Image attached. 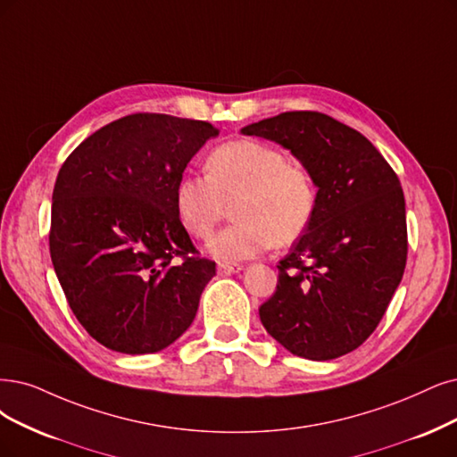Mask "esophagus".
Returning a JSON list of instances; mask_svg holds the SVG:
<instances>
[{"label":"esophagus","instance_id":"esophagus-1","mask_svg":"<svg viewBox=\"0 0 457 457\" xmlns=\"http://www.w3.org/2000/svg\"><path fill=\"white\" fill-rule=\"evenodd\" d=\"M218 275H231V273H239L243 265L239 263H218Z\"/></svg>","mask_w":457,"mask_h":457}]
</instances>
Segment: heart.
Returning <instances> with one entry per match:
<instances>
[{
	"instance_id": "obj_1",
	"label": "heart",
	"mask_w": 457,
	"mask_h": 457,
	"mask_svg": "<svg viewBox=\"0 0 457 457\" xmlns=\"http://www.w3.org/2000/svg\"><path fill=\"white\" fill-rule=\"evenodd\" d=\"M231 205L235 224L216 233L209 250L218 260L241 262L273 243L288 246L309 229L318 207L316 182L277 146L229 141L209 154L207 175L179 179L175 209L182 228L205 241Z\"/></svg>"
}]
</instances>
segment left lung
<instances>
[{"label":"left lung","instance_id":"obj_1","mask_svg":"<svg viewBox=\"0 0 457 457\" xmlns=\"http://www.w3.org/2000/svg\"><path fill=\"white\" fill-rule=\"evenodd\" d=\"M243 133L290 148L318 186L312 224L278 262L262 324L295 356H345L377 329L407 265L401 182L365 135L324 112H280Z\"/></svg>","mask_w":457,"mask_h":457}]
</instances>
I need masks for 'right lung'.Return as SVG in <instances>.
<instances>
[{"instance_id": "add662e5", "label": "right lung", "mask_w": 457, "mask_h": 457, "mask_svg": "<svg viewBox=\"0 0 457 457\" xmlns=\"http://www.w3.org/2000/svg\"><path fill=\"white\" fill-rule=\"evenodd\" d=\"M218 128L160 112L118 118L63 162L48 246L79 324L114 352L152 353L194 322L216 275L175 209L186 165Z\"/></svg>"}]
</instances>
